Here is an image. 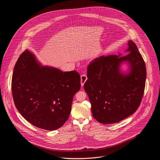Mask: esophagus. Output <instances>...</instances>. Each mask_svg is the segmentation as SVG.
Here are the masks:
<instances>
[{"mask_svg":"<svg viewBox=\"0 0 160 160\" xmlns=\"http://www.w3.org/2000/svg\"><path fill=\"white\" fill-rule=\"evenodd\" d=\"M87 79H88V78H87L86 74H82L81 76V85H82V86H83L84 84L86 82Z\"/></svg>","mask_w":160,"mask_h":160,"instance_id":"obj_1","label":"esophagus"}]
</instances>
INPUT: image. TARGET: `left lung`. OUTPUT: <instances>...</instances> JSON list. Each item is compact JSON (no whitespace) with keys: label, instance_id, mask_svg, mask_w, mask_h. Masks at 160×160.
I'll return each instance as SVG.
<instances>
[{"label":"left lung","instance_id":"1","mask_svg":"<svg viewBox=\"0 0 160 160\" xmlns=\"http://www.w3.org/2000/svg\"><path fill=\"white\" fill-rule=\"evenodd\" d=\"M128 54L95 59L88 67L84 84L93 118L99 123H118L133 114L140 104L146 78L145 62L135 43L129 40ZM128 65L127 72L121 67Z\"/></svg>","mask_w":160,"mask_h":160}]
</instances>
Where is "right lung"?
<instances>
[{
  "instance_id": "add662e5",
  "label": "right lung",
  "mask_w": 160,
  "mask_h": 160,
  "mask_svg": "<svg viewBox=\"0 0 160 160\" xmlns=\"http://www.w3.org/2000/svg\"><path fill=\"white\" fill-rule=\"evenodd\" d=\"M80 88L76 71L63 72L42 66L28 50L15 63L11 84L15 107L26 121L39 128H61L68 119L74 95Z\"/></svg>"
}]
</instances>
